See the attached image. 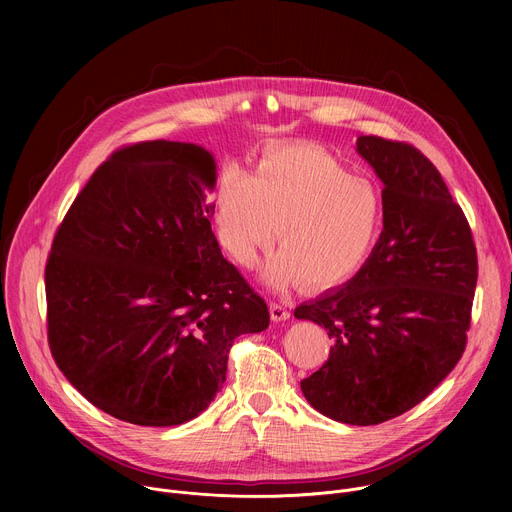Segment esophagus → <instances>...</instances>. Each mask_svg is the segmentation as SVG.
Returning <instances> with one entry per match:
<instances>
[{
  "label": "esophagus",
  "instance_id": "esophagus-1",
  "mask_svg": "<svg viewBox=\"0 0 512 512\" xmlns=\"http://www.w3.org/2000/svg\"><path fill=\"white\" fill-rule=\"evenodd\" d=\"M269 312H271V320H273V322H283V320H287V318L291 316L289 306L283 304V302H271Z\"/></svg>",
  "mask_w": 512,
  "mask_h": 512
}]
</instances>
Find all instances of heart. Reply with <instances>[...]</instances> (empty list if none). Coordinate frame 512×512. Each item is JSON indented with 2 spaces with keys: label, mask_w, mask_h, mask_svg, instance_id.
<instances>
[{
  "label": "heart",
  "mask_w": 512,
  "mask_h": 512,
  "mask_svg": "<svg viewBox=\"0 0 512 512\" xmlns=\"http://www.w3.org/2000/svg\"><path fill=\"white\" fill-rule=\"evenodd\" d=\"M265 279L283 287L298 277L330 287L354 275L371 255L383 225V196L310 145H279L263 154L253 176L229 170L216 192V231L243 265L269 243Z\"/></svg>",
  "instance_id": "1"
}]
</instances>
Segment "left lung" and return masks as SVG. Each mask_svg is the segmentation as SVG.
I'll return each mask as SVG.
<instances>
[{"label": "left lung", "instance_id": "obj_1", "mask_svg": "<svg viewBox=\"0 0 512 512\" xmlns=\"http://www.w3.org/2000/svg\"><path fill=\"white\" fill-rule=\"evenodd\" d=\"M356 152L383 188V233L342 287L296 308L332 348L302 393L322 415L377 425L421 403L458 364L470 330L478 257L442 174L405 141L360 135Z\"/></svg>", "mask_w": 512, "mask_h": 512}]
</instances>
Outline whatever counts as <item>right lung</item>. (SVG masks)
<instances>
[{
	"label": "right lung",
	"mask_w": 512,
	"mask_h": 512,
	"mask_svg": "<svg viewBox=\"0 0 512 512\" xmlns=\"http://www.w3.org/2000/svg\"><path fill=\"white\" fill-rule=\"evenodd\" d=\"M216 164L196 143L113 152L60 223L46 261L54 362L101 411L170 427L202 413L237 336L269 326L265 300L210 229Z\"/></svg>",
	"instance_id": "1"
}]
</instances>
